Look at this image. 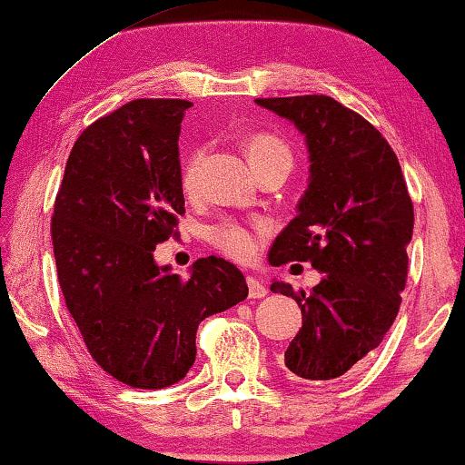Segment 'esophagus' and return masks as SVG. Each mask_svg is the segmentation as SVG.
I'll use <instances>...</instances> for the list:
<instances>
[{
    "label": "esophagus",
    "mask_w": 465,
    "mask_h": 465,
    "mask_svg": "<svg viewBox=\"0 0 465 465\" xmlns=\"http://www.w3.org/2000/svg\"><path fill=\"white\" fill-rule=\"evenodd\" d=\"M247 290H250V298H262L269 292L258 277H247Z\"/></svg>",
    "instance_id": "esophagus-1"
}]
</instances>
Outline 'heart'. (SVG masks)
Returning <instances> with one entry per match:
<instances>
[{"instance_id":"heart-1","label":"heart","mask_w":465,"mask_h":465,"mask_svg":"<svg viewBox=\"0 0 465 465\" xmlns=\"http://www.w3.org/2000/svg\"><path fill=\"white\" fill-rule=\"evenodd\" d=\"M243 150L253 171L271 163H282L285 167H292L290 145L272 133H252L243 139ZM201 163L203 150L196 148L190 152L182 164V183L188 193L199 183ZM209 241L234 260H250L258 250L256 232L250 226L239 224V222H222V224L213 226L209 231Z\"/></svg>"}]
</instances>
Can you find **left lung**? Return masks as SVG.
Returning a JSON list of instances; mask_svg holds the SVG:
<instances>
[{
	"mask_svg": "<svg viewBox=\"0 0 465 465\" xmlns=\"http://www.w3.org/2000/svg\"><path fill=\"white\" fill-rule=\"evenodd\" d=\"M256 104L302 133L311 163L296 218L272 241L269 262H311L323 275L311 292L271 285L302 313L283 361L296 379L334 381L353 372L396 320L412 201L391 145L360 114L326 94Z\"/></svg>",
	"mask_w": 465,
	"mask_h": 465,
	"instance_id": "1",
	"label": "left lung"
}]
</instances>
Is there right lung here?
Listing matches in <instances>:
<instances>
[{"instance_id": "add662e5", "label": "right lung", "mask_w": 465, "mask_h": 465, "mask_svg": "<svg viewBox=\"0 0 465 465\" xmlns=\"http://www.w3.org/2000/svg\"><path fill=\"white\" fill-rule=\"evenodd\" d=\"M182 99H135L93 123L69 152L54 201L59 283L94 361L137 390L186 377L205 317L245 301L243 272L224 258L182 279L154 250L183 213L177 139Z\"/></svg>"}]
</instances>
